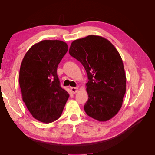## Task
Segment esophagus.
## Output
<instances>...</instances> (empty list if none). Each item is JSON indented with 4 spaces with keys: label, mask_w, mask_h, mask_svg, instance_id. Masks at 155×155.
<instances>
[{
    "label": "esophagus",
    "mask_w": 155,
    "mask_h": 155,
    "mask_svg": "<svg viewBox=\"0 0 155 155\" xmlns=\"http://www.w3.org/2000/svg\"><path fill=\"white\" fill-rule=\"evenodd\" d=\"M71 91L73 94H76V92H78V88L77 87H72L71 88Z\"/></svg>",
    "instance_id": "esophagus-1"
}]
</instances>
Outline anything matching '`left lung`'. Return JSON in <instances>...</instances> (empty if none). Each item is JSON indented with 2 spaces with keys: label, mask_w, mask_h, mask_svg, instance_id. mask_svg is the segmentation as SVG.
<instances>
[{
  "label": "left lung",
  "mask_w": 155,
  "mask_h": 155,
  "mask_svg": "<svg viewBox=\"0 0 155 155\" xmlns=\"http://www.w3.org/2000/svg\"><path fill=\"white\" fill-rule=\"evenodd\" d=\"M69 54L85 68L88 99L84 106L88 116L100 121L118 113L126 92V76L121 56L110 42L98 35L74 41Z\"/></svg>",
  "instance_id": "8db88e82"
}]
</instances>
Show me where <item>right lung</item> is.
Segmentation results:
<instances>
[{"instance_id": "add662e5", "label": "right lung", "mask_w": 155, "mask_h": 155, "mask_svg": "<svg viewBox=\"0 0 155 155\" xmlns=\"http://www.w3.org/2000/svg\"><path fill=\"white\" fill-rule=\"evenodd\" d=\"M67 51L63 41L44 40L33 45L22 59L18 78L22 100L32 116L41 122L57 120L69 97L57 74Z\"/></svg>"}]
</instances>
